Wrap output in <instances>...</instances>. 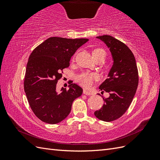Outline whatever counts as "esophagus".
<instances>
[{"mask_svg": "<svg viewBox=\"0 0 160 160\" xmlns=\"http://www.w3.org/2000/svg\"><path fill=\"white\" fill-rule=\"evenodd\" d=\"M83 94L87 95H91L93 93H92V92H91V91H88V90H87V89H83Z\"/></svg>", "mask_w": 160, "mask_h": 160, "instance_id": "esophagus-1", "label": "esophagus"}]
</instances>
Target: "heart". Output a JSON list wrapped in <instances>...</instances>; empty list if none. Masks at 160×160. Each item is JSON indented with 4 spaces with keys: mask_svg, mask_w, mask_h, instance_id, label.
I'll return each mask as SVG.
<instances>
[{
    "mask_svg": "<svg viewBox=\"0 0 160 160\" xmlns=\"http://www.w3.org/2000/svg\"><path fill=\"white\" fill-rule=\"evenodd\" d=\"M92 55L96 60L100 57H105L106 52L104 49L101 48H95L92 51ZM97 75L93 72H83L76 77V81L81 85L85 88H89L93 83L94 79H96Z\"/></svg>",
    "mask_w": 160,
    "mask_h": 160,
    "instance_id": "obj_1",
    "label": "heart"
}]
</instances>
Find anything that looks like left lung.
I'll return each mask as SVG.
<instances>
[{
    "label": "left lung",
    "instance_id": "left-lung-1",
    "mask_svg": "<svg viewBox=\"0 0 160 160\" xmlns=\"http://www.w3.org/2000/svg\"><path fill=\"white\" fill-rule=\"evenodd\" d=\"M97 38L108 46L113 61L108 78L99 88L101 94L108 92L109 97L105 98L98 93L104 104L94 113L97 118L109 122L122 117L132 102L138 85V71L135 57L126 45L107 35Z\"/></svg>",
    "mask_w": 160,
    "mask_h": 160
}]
</instances>
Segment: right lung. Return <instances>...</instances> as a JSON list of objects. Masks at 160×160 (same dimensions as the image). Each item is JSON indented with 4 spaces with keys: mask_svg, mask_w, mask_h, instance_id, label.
<instances>
[{
    "mask_svg": "<svg viewBox=\"0 0 160 160\" xmlns=\"http://www.w3.org/2000/svg\"><path fill=\"white\" fill-rule=\"evenodd\" d=\"M88 38L50 37L32 51L28 58L24 89L33 113L42 122L56 124L70 113L73 101L83 93V89L70 83L69 89L56 86L62 69L69 66L71 57Z\"/></svg>",
    "mask_w": 160,
    "mask_h": 160,
    "instance_id": "1",
    "label": "right lung"
}]
</instances>
